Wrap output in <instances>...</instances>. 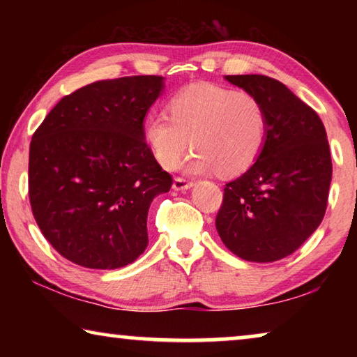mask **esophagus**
<instances>
[{
  "instance_id": "esophagus-1",
  "label": "esophagus",
  "mask_w": 357,
  "mask_h": 357,
  "mask_svg": "<svg viewBox=\"0 0 357 357\" xmlns=\"http://www.w3.org/2000/svg\"><path fill=\"white\" fill-rule=\"evenodd\" d=\"M193 185L192 181H187L184 178H174L173 181V189L174 190H187Z\"/></svg>"
}]
</instances>
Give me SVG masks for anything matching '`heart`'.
<instances>
[{
    "instance_id": "1",
    "label": "heart",
    "mask_w": 357,
    "mask_h": 357,
    "mask_svg": "<svg viewBox=\"0 0 357 357\" xmlns=\"http://www.w3.org/2000/svg\"><path fill=\"white\" fill-rule=\"evenodd\" d=\"M168 114H153L143 128L144 140L159 164L173 170L197 149L187 170L236 176L258 160L268 135V116L255 94L244 89L197 83L174 94Z\"/></svg>"
}]
</instances>
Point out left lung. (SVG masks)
I'll return each instance as SVG.
<instances>
[{"mask_svg": "<svg viewBox=\"0 0 357 357\" xmlns=\"http://www.w3.org/2000/svg\"><path fill=\"white\" fill-rule=\"evenodd\" d=\"M255 94L268 116L258 160L223 189L217 233L234 255L271 263L291 255L321 223L332 162L317 112L285 84L266 75H227Z\"/></svg>", "mask_w": 357, "mask_h": 357, "instance_id": "left-lung-1", "label": "left lung"}]
</instances>
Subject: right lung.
<instances>
[{"label":"right lung","instance_id":"right-lung-1","mask_svg":"<svg viewBox=\"0 0 357 357\" xmlns=\"http://www.w3.org/2000/svg\"><path fill=\"white\" fill-rule=\"evenodd\" d=\"M162 88L159 75L94 82L64 96L33 134V215L69 261L118 269L146 249L149 204L173 184L143 134Z\"/></svg>","mask_w":357,"mask_h":357}]
</instances>
